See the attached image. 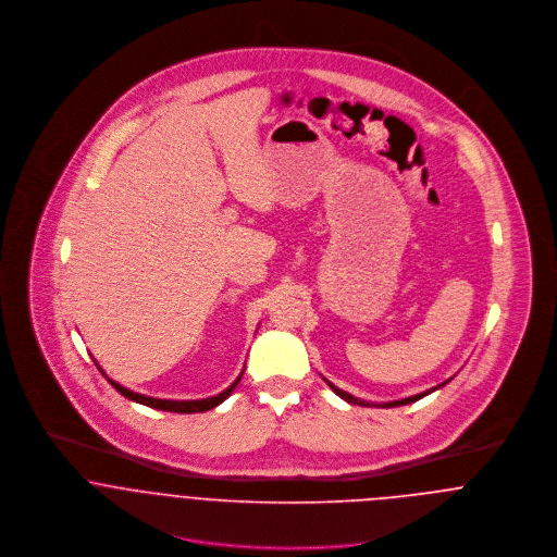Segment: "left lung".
<instances>
[{"instance_id": "left-lung-1", "label": "left lung", "mask_w": 557, "mask_h": 557, "mask_svg": "<svg viewBox=\"0 0 557 557\" xmlns=\"http://www.w3.org/2000/svg\"><path fill=\"white\" fill-rule=\"evenodd\" d=\"M448 382H450V380H448ZM448 382H444V384H440V386H435V388H429L426 393L413 395V397L400 398V400H391V403H369V400H362V398L354 397V395H349V393H345V391L336 388L334 384H330V382L325 380V384H327V386L334 391V395H338V397L343 398V400H347V403H354V405H362V407H369V405H380V407H398V405H409V403H413V400H418V398L426 397V395H431L433 391H437V388L446 386Z\"/></svg>"}]
</instances>
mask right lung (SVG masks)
Returning <instances> with one entry per match:
<instances>
[{
  "mask_svg": "<svg viewBox=\"0 0 557 557\" xmlns=\"http://www.w3.org/2000/svg\"><path fill=\"white\" fill-rule=\"evenodd\" d=\"M96 362V360H94ZM96 367H98V362H96ZM100 369V367H98ZM100 373L104 375V371L100 369ZM244 373V371H242ZM242 373H239L238 380L227 388V391H223L221 395H216V397H208V398H197V400H173V398H154V397H146V395H139V393H133V391H128V388H124L122 384H117V382H113V380H109L107 375V382L122 395V397L128 398V400H135V403H141V405H148V407H154V409H162V411H175V413H197V411H208V409H212V407H216V405H221L225 398L230 397L232 393H234V388L238 386L239 380H242Z\"/></svg>",
  "mask_w": 557,
  "mask_h": 557,
  "instance_id": "1",
  "label": "right lung"
}]
</instances>
